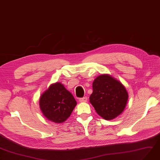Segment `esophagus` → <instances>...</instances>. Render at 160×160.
Returning <instances> with one entry per match:
<instances>
[{"instance_id":"obj_1","label":"esophagus","mask_w":160,"mask_h":160,"mask_svg":"<svg viewBox=\"0 0 160 160\" xmlns=\"http://www.w3.org/2000/svg\"><path fill=\"white\" fill-rule=\"evenodd\" d=\"M88 101V98L87 97H83L79 98V102H86Z\"/></svg>"}]
</instances>
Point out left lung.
<instances>
[{"instance_id": "obj_1", "label": "left lung", "mask_w": 160, "mask_h": 160, "mask_svg": "<svg viewBox=\"0 0 160 160\" xmlns=\"http://www.w3.org/2000/svg\"><path fill=\"white\" fill-rule=\"evenodd\" d=\"M90 103L105 120L115 118L126 106L128 95L124 85L108 75L98 76L93 82Z\"/></svg>"}]
</instances>
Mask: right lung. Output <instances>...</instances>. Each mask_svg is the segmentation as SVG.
Returning a JSON list of instances; mask_svg holds the SVG:
<instances>
[{
	"mask_svg": "<svg viewBox=\"0 0 160 160\" xmlns=\"http://www.w3.org/2000/svg\"><path fill=\"white\" fill-rule=\"evenodd\" d=\"M76 105L77 102L72 95L60 83L51 85L40 99L43 114L57 123L65 121Z\"/></svg>",
	"mask_w": 160,
	"mask_h": 160,
	"instance_id": "obj_1",
	"label": "right lung"
}]
</instances>
